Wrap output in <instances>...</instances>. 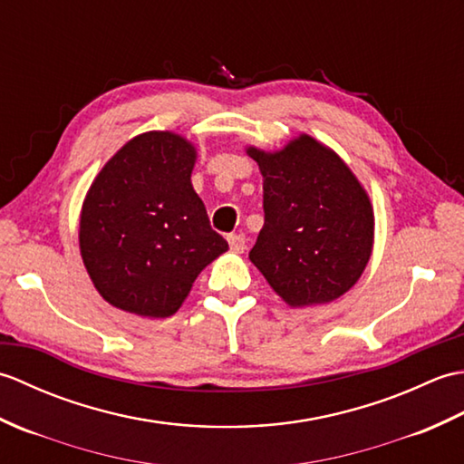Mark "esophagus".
Segmentation results:
<instances>
[{"label":"esophagus","instance_id":"1","mask_svg":"<svg viewBox=\"0 0 464 464\" xmlns=\"http://www.w3.org/2000/svg\"><path fill=\"white\" fill-rule=\"evenodd\" d=\"M227 241H229V247H231V251H235V253H243V249H245V235L243 233H231L229 237H227Z\"/></svg>","mask_w":464,"mask_h":464}]
</instances>
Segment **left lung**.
Instances as JSON below:
<instances>
[{"label":"left lung","mask_w":464,"mask_h":464,"mask_svg":"<svg viewBox=\"0 0 464 464\" xmlns=\"http://www.w3.org/2000/svg\"><path fill=\"white\" fill-rule=\"evenodd\" d=\"M247 153L263 175L265 211L249 259L293 307L341 297L372 249V209L357 177L309 135L277 153Z\"/></svg>","instance_id":"1"}]
</instances>
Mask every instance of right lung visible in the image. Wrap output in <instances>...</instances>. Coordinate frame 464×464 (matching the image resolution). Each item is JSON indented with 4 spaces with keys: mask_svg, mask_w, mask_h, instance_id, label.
<instances>
[{
    "mask_svg": "<svg viewBox=\"0 0 464 464\" xmlns=\"http://www.w3.org/2000/svg\"><path fill=\"white\" fill-rule=\"evenodd\" d=\"M195 150L151 131L117 151L85 197L80 247L87 273L113 307L169 317L229 245L193 191Z\"/></svg>",
    "mask_w": 464,
    "mask_h": 464,
    "instance_id": "1",
    "label": "right lung"
}]
</instances>
